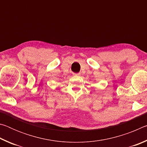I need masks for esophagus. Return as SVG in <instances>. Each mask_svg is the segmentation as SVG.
Masks as SVG:
<instances>
[{"mask_svg": "<svg viewBox=\"0 0 147 147\" xmlns=\"http://www.w3.org/2000/svg\"><path fill=\"white\" fill-rule=\"evenodd\" d=\"M74 76H80V73H75L74 74Z\"/></svg>", "mask_w": 147, "mask_h": 147, "instance_id": "obj_1", "label": "esophagus"}]
</instances>
